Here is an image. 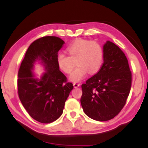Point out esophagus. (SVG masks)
Wrapping results in <instances>:
<instances>
[{
  "instance_id": "obj_1",
  "label": "esophagus",
  "mask_w": 148,
  "mask_h": 148,
  "mask_svg": "<svg viewBox=\"0 0 148 148\" xmlns=\"http://www.w3.org/2000/svg\"><path fill=\"white\" fill-rule=\"evenodd\" d=\"M80 86V84H78V83H74L73 84V86H74V88H78L79 86Z\"/></svg>"
}]
</instances>
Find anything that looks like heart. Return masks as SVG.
Wrapping results in <instances>:
<instances>
[{
    "label": "heart",
    "instance_id": "1",
    "mask_svg": "<svg viewBox=\"0 0 148 148\" xmlns=\"http://www.w3.org/2000/svg\"><path fill=\"white\" fill-rule=\"evenodd\" d=\"M69 55L59 52L56 56L58 67L64 73L69 74L77 65L70 75L73 82H79L89 74L96 73L100 70L104 59V49L98 42L88 40L78 39L67 48Z\"/></svg>",
    "mask_w": 148,
    "mask_h": 148
}]
</instances>
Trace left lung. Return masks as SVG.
Wrapping results in <instances>:
<instances>
[{"label": "left lung", "mask_w": 148, "mask_h": 148, "mask_svg": "<svg viewBox=\"0 0 148 148\" xmlns=\"http://www.w3.org/2000/svg\"><path fill=\"white\" fill-rule=\"evenodd\" d=\"M104 62L96 75L82 85L81 104L87 116L107 121L118 115L130 93L132 74L128 60L119 46L107 41Z\"/></svg>", "instance_id": "obj_1"}]
</instances>
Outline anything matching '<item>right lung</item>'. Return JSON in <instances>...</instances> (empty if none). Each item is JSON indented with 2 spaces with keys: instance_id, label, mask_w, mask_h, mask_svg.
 Masks as SVG:
<instances>
[{
  "instance_id": "1",
  "label": "right lung",
  "mask_w": 148,
  "mask_h": 148,
  "mask_svg": "<svg viewBox=\"0 0 148 148\" xmlns=\"http://www.w3.org/2000/svg\"><path fill=\"white\" fill-rule=\"evenodd\" d=\"M64 44L56 36H44L32 42L18 71V95L29 116L42 123H50L62 114L72 83L60 71L56 56ZM41 60L47 72L40 80L34 78V62Z\"/></svg>"
}]
</instances>
